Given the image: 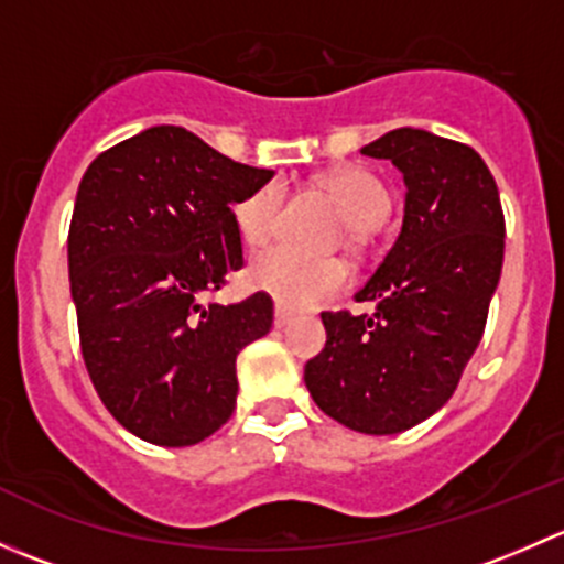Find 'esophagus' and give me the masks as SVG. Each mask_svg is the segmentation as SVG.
Returning a JSON list of instances; mask_svg holds the SVG:
<instances>
[{
  "label": "esophagus",
  "mask_w": 564,
  "mask_h": 564,
  "mask_svg": "<svg viewBox=\"0 0 564 564\" xmlns=\"http://www.w3.org/2000/svg\"><path fill=\"white\" fill-rule=\"evenodd\" d=\"M292 318H294L292 311H286L283 305H278V308H275V327H286V324H292Z\"/></svg>",
  "instance_id": "obj_1"
}]
</instances>
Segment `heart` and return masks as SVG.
<instances>
[{"label": "heart", "instance_id": "heart-1", "mask_svg": "<svg viewBox=\"0 0 564 564\" xmlns=\"http://www.w3.org/2000/svg\"><path fill=\"white\" fill-rule=\"evenodd\" d=\"M322 187L338 202L349 220L351 240H362L368 229H377L390 213V191L377 174L366 169H338L322 176ZM286 187L278 180L250 191L235 207V224L248 246H264L281 226ZM250 283L267 292L286 308H314L327 303L349 286V270L338 259H316L300 250L275 246L250 261Z\"/></svg>", "mask_w": 564, "mask_h": 564}]
</instances>
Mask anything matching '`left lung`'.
Returning a JSON list of instances; mask_svg holds the SVG:
<instances>
[{
  "label": "left lung",
  "mask_w": 564,
  "mask_h": 564,
  "mask_svg": "<svg viewBox=\"0 0 564 564\" xmlns=\"http://www.w3.org/2000/svg\"><path fill=\"white\" fill-rule=\"evenodd\" d=\"M403 174L395 246L357 303L324 311L327 344L305 362L316 406L360 434H401L442 409L482 338L505 259L497 182L471 147L398 128L362 147Z\"/></svg>",
  "instance_id": "8db88e82"
}]
</instances>
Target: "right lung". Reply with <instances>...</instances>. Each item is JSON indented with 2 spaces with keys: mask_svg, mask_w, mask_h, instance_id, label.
<instances>
[{
  "mask_svg": "<svg viewBox=\"0 0 564 564\" xmlns=\"http://www.w3.org/2000/svg\"><path fill=\"white\" fill-rule=\"evenodd\" d=\"M191 130L158 124L89 163L67 235L84 366L122 429L161 447L207 440L237 406V355L272 300L218 305L242 267L235 204L272 180Z\"/></svg>",
  "mask_w": 564,
  "mask_h": 564,
  "instance_id": "add662e5",
  "label": "right lung"
}]
</instances>
